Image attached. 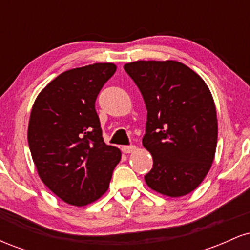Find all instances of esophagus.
<instances>
[{"label": "esophagus", "instance_id": "esophagus-1", "mask_svg": "<svg viewBox=\"0 0 250 250\" xmlns=\"http://www.w3.org/2000/svg\"><path fill=\"white\" fill-rule=\"evenodd\" d=\"M135 150H136V147H135V146H123L122 147V151L125 154H130Z\"/></svg>", "mask_w": 250, "mask_h": 250}]
</instances>
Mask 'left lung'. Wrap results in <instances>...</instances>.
I'll use <instances>...</instances> for the list:
<instances>
[{"label":"left lung","mask_w":250,"mask_h":250,"mask_svg":"<svg viewBox=\"0 0 250 250\" xmlns=\"http://www.w3.org/2000/svg\"><path fill=\"white\" fill-rule=\"evenodd\" d=\"M125 70L147 108L142 143L153 156L148 187L169 197L185 196L205 180L217 145L216 108L202 77L177 61H135Z\"/></svg>","instance_id":"obj_1"}]
</instances>
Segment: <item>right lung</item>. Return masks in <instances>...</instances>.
<instances>
[{"label":"right lung","mask_w":250,"mask_h":250,"mask_svg":"<svg viewBox=\"0 0 250 250\" xmlns=\"http://www.w3.org/2000/svg\"><path fill=\"white\" fill-rule=\"evenodd\" d=\"M114 63L67 70L42 89L31 108L28 143L40 179L65 203L83 207L109 188L121 150L105 145L95 110Z\"/></svg>","instance_id":"obj_1"}]
</instances>
